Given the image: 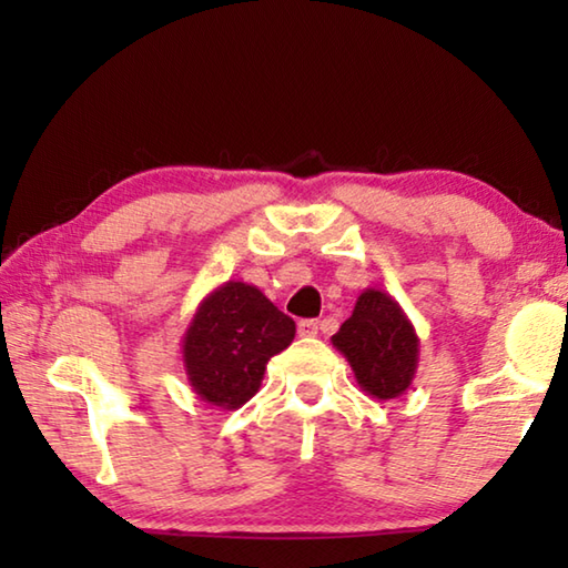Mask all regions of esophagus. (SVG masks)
<instances>
[{
  "mask_svg": "<svg viewBox=\"0 0 568 568\" xmlns=\"http://www.w3.org/2000/svg\"><path fill=\"white\" fill-rule=\"evenodd\" d=\"M297 335H301V338H315V335H318V321L297 323Z\"/></svg>",
  "mask_w": 568,
  "mask_h": 568,
  "instance_id": "obj_1",
  "label": "esophagus"
}]
</instances>
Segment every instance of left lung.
<instances>
[{"mask_svg":"<svg viewBox=\"0 0 568 568\" xmlns=\"http://www.w3.org/2000/svg\"><path fill=\"white\" fill-rule=\"evenodd\" d=\"M331 341L351 363L361 390L373 398H398L416 378L420 351L416 328L386 291L365 287L353 315Z\"/></svg>","mask_w":568,"mask_h":568,"instance_id":"obj_1","label":"left lung"}]
</instances>
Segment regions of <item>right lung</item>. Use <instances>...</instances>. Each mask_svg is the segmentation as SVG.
Returning a JSON list of instances; mask_svg holds the SVG:
<instances>
[{
  "label": "right lung",
  "mask_w": 568,
  "mask_h": 568,
  "mask_svg": "<svg viewBox=\"0 0 568 568\" xmlns=\"http://www.w3.org/2000/svg\"><path fill=\"white\" fill-rule=\"evenodd\" d=\"M295 338V323L255 285L227 281L203 297L182 333V365L210 406L235 410L261 390L267 361Z\"/></svg>",
  "instance_id": "add662e5"
}]
</instances>
